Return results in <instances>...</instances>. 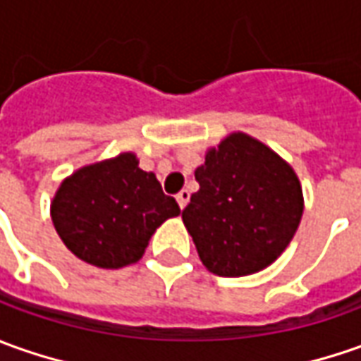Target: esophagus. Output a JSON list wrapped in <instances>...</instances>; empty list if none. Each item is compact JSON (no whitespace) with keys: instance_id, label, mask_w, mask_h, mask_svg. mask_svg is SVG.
I'll list each match as a JSON object with an SVG mask.
<instances>
[{"instance_id":"1","label":"esophagus","mask_w":361,"mask_h":361,"mask_svg":"<svg viewBox=\"0 0 361 361\" xmlns=\"http://www.w3.org/2000/svg\"><path fill=\"white\" fill-rule=\"evenodd\" d=\"M176 200H178V204H180L181 209H183V207L188 205V202H190V192H188V190H181V192L176 195Z\"/></svg>"}]
</instances>
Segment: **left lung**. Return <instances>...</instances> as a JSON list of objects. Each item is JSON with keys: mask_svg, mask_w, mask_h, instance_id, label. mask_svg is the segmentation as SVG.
<instances>
[{"mask_svg": "<svg viewBox=\"0 0 361 361\" xmlns=\"http://www.w3.org/2000/svg\"><path fill=\"white\" fill-rule=\"evenodd\" d=\"M195 180L181 219L212 274L250 276L283 254L304 214L302 183L283 157L233 131L205 152Z\"/></svg>", "mask_w": 361, "mask_h": 361, "instance_id": "obj_1", "label": "left lung"}]
</instances>
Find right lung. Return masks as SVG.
Here are the masks:
<instances>
[{
	"label": "right lung",
	"instance_id": "obj_1",
	"mask_svg": "<svg viewBox=\"0 0 361 361\" xmlns=\"http://www.w3.org/2000/svg\"><path fill=\"white\" fill-rule=\"evenodd\" d=\"M176 216L178 202L131 152L75 169L51 200V221L66 247L106 269L140 262L154 231Z\"/></svg>",
	"mask_w": 361,
	"mask_h": 361
}]
</instances>
